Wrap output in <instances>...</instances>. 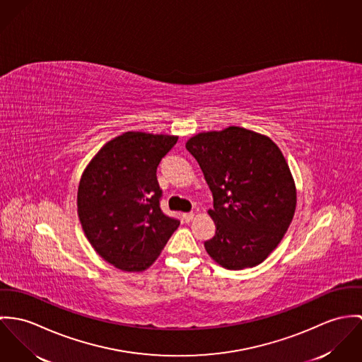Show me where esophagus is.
<instances>
[{"mask_svg": "<svg viewBox=\"0 0 362 362\" xmlns=\"http://www.w3.org/2000/svg\"><path fill=\"white\" fill-rule=\"evenodd\" d=\"M183 219H185V222H192V221L194 219V214H193V212L183 214Z\"/></svg>", "mask_w": 362, "mask_h": 362, "instance_id": "obj_1", "label": "esophagus"}]
</instances>
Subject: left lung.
Wrapping results in <instances>:
<instances>
[{
  "mask_svg": "<svg viewBox=\"0 0 362 362\" xmlns=\"http://www.w3.org/2000/svg\"><path fill=\"white\" fill-rule=\"evenodd\" d=\"M186 148L214 196L208 215L216 230L204 243L206 252L226 269L257 267L278 247L296 211V183L281 148L239 126L201 132Z\"/></svg>",
  "mask_w": 362,
  "mask_h": 362,
  "instance_id": "obj_1",
  "label": "left lung"
}]
</instances>
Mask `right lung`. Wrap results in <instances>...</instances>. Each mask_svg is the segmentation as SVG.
<instances>
[{"mask_svg": "<svg viewBox=\"0 0 362 362\" xmlns=\"http://www.w3.org/2000/svg\"><path fill=\"white\" fill-rule=\"evenodd\" d=\"M177 136L126 132L87 163L78 215L95 252L124 272H143L160 257L179 221L160 208L157 166Z\"/></svg>", "mask_w": 362, "mask_h": 362, "instance_id": "add662e5", "label": "right lung"}]
</instances>
